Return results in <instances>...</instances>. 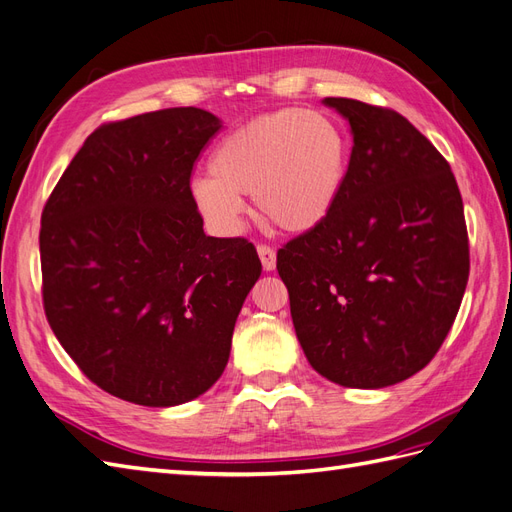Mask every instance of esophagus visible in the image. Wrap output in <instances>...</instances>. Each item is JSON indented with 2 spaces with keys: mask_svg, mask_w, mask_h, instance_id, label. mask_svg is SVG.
<instances>
[{
  "mask_svg": "<svg viewBox=\"0 0 512 512\" xmlns=\"http://www.w3.org/2000/svg\"><path fill=\"white\" fill-rule=\"evenodd\" d=\"M258 256H260V262H262V269L265 271H273L275 269V262H277V254H275V250L273 247H269V245H265V243H260L258 247Z\"/></svg>",
  "mask_w": 512,
  "mask_h": 512,
  "instance_id": "1",
  "label": "esophagus"
}]
</instances>
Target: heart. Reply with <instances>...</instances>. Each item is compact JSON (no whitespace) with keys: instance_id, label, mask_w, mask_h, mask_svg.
Wrapping results in <instances>:
<instances>
[{"instance_id":"heart-1","label":"heart","mask_w":512,"mask_h":512,"mask_svg":"<svg viewBox=\"0 0 512 512\" xmlns=\"http://www.w3.org/2000/svg\"><path fill=\"white\" fill-rule=\"evenodd\" d=\"M348 168V143L337 123L318 111L282 108L232 130L215 147L211 177L192 181V198L220 232H235L245 203L269 226L303 235L329 218Z\"/></svg>"}]
</instances>
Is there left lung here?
<instances>
[{
    "instance_id": "8db88e82",
    "label": "left lung",
    "mask_w": 512,
    "mask_h": 512,
    "mask_svg": "<svg viewBox=\"0 0 512 512\" xmlns=\"http://www.w3.org/2000/svg\"><path fill=\"white\" fill-rule=\"evenodd\" d=\"M352 130L331 215L277 252L299 344L320 376L382 389L421 371L470 275L463 200L442 153L393 108L324 98Z\"/></svg>"
}]
</instances>
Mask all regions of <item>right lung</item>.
Returning <instances> with one entry per match:
<instances>
[{
	"mask_svg": "<svg viewBox=\"0 0 512 512\" xmlns=\"http://www.w3.org/2000/svg\"><path fill=\"white\" fill-rule=\"evenodd\" d=\"M194 106L104 123L42 209V303L83 374L123 401L196 399L228 363L260 277L243 237H207L192 170L220 130Z\"/></svg>",
	"mask_w": 512,
	"mask_h": 512,
	"instance_id": "add662e5",
	"label": "right lung"
}]
</instances>
